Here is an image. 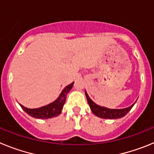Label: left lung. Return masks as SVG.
I'll return each instance as SVG.
<instances>
[{
  "label": "left lung",
  "instance_id": "8db88e82",
  "mask_svg": "<svg viewBox=\"0 0 154 154\" xmlns=\"http://www.w3.org/2000/svg\"><path fill=\"white\" fill-rule=\"evenodd\" d=\"M85 96L87 98V101L89 105V107L91 108L92 112L93 114L98 116V117L103 118V119H119V118L123 117L124 116H126L128 113V112L133 108V105L127 107L125 109H108L106 107L100 106L99 105L96 104L93 101H92V99H90L89 96H88L87 92L85 91Z\"/></svg>",
  "mask_w": 154,
  "mask_h": 154
}]
</instances>
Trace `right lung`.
Wrapping results in <instances>:
<instances>
[{
	"label": "right lung",
	"mask_w": 154,
	"mask_h": 154,
	"mask_svg": "<svg viewBox=\"0 0 154 154\" xmlns=\"http://www.w3.org/2000/svg\"><path fill=\"white\" fill-rule=\"evenodd\" d=\"M73 84H74V82L67 85L61 92L58 99L53 103L47 105V106H45L40 107V108L38 109H28L27 107L23 106L21 104H20V106H21L24 112H27L28 115L34 118L46 119L55 117V116H57L62 112V109L65 103L67 94L71 90V89L72 88Z\"/></svg>",
	"instance_id": "obj_1"
}]
</instances>
